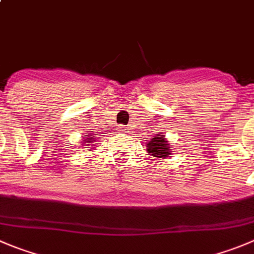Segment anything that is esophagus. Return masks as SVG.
<instances>
[{
    "mask_svg": "<svg viewBox=\"0 0 254 254\" xmlns=\"http://www.w3.org/2000/svg\"><path fill=\"white\" fill-rule=\"evenodd\" d=\"M120 132H123V134H129V129H127V127H122V129L119 130Z\"/></svg>",
    "mask_w": 254,
    "mask_h": 254,
    "instance_id": "1",
    "label": "esophagus"
}]
</instances>
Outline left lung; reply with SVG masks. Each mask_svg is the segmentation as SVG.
<instances>
[{"mask_svg":"<svg viewBox=\"0 0 254 254\" xmlns=\"http://www.w3.org/2000/svg\"><path fill=\"white\" fill-rule=\"evenodd\" d=\"M146 151L149 155L158 158V159H167L168 156L172 155V149H170L169 141L167 140L164 135L156 134L154 138L146 141Z\"/></svg>","mask_w":254,"mask_h":254,"instance_id":"1","label":"left lung"}]
</instances>
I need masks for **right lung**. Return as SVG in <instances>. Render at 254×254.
Wrapping results in <instances>:
<instances>
[{
  "instance_id": "1",
  "label": "right lung",
  "mask_w": 254,
  "mask_h": 254,
  "mask_svg": "<svg viewBox=\"0 0 254 254\" xmlns=\"http://www.w3.org/2000/svg\"><path fill=\"white\" fill-rule=\"evenodd\" d=\"M95 140H96V139H95L94 135H90V134H89V135H86V136H84V139H82L81 145H84V146H86V145H94ZM92 149H94V148H90L89 150H92Z\"/></svg>"
}]
</instances>
